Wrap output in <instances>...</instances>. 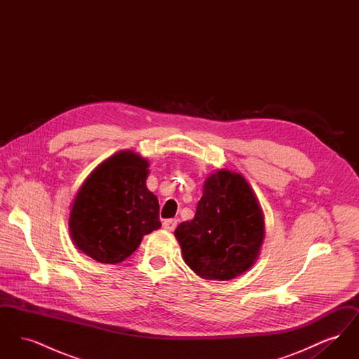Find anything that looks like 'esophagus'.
Returning a JSON list of instances; mask_svg holds the SVG:
<instances>
[{
  "label": "esophagus",
  "instance_id": "34e87169",
  "mask_svg": "<svg viewBox=\"0 0 359 359\" xmlns=\"http://www.w3.org/2000/svg\"><path fill=\"white\" fill-rule=\"evenodd\" d=\"M176 224H177L176 219H167V221L163 222V227H164V230H167V231H173V230L176 229Z\"/></svg>",
  "mask_w": 359,
  "mask_h": 359
}]
</instances>
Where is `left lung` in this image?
I'll use <instances>...</instances> for the list:
<instances>
[{
    "mask_svg": "<svg viewBox=\"0 0 359 359\" xmlns=\"http://www.w3.org/2000/svg\"><path fill=\"white\" fill-rule=\"evenodd\" d=\"M188 266L205 280L236 278L256 264L265 218L256 194L238 172L219 170L203 184L192 221L175 230Z\"/></svg>",
    "mask_w": 359,
    "mask_h": 359,
    "instance_id": "obj_1",
    "label": "left lung"
}]
</instances>
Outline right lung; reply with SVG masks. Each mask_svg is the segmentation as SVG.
<instances>
[{"mask_svg":"<svg viewBox=\"0 0 359 359\" xmlns=\"http://www.w3.org/2000/svg\"><path fill=\"white\" fill-rule=\"evenodd\" d=\"M149 161L121 151L86 177L69 211L72 243L101 264H118L138 248L144 236L161 227L158 199L147 187Z\"/></svg>","mask_w":359,"mask_h":359,"instance_id":"obj_1","label":"right lung"}]
</instances>
